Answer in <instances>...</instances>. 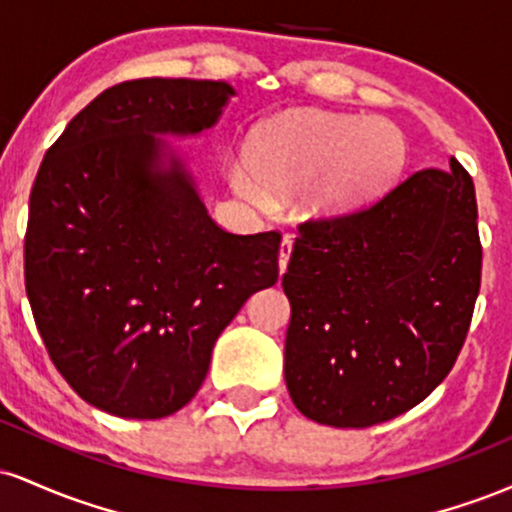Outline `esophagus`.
Returning a JSON list of instances; mask_svg holds the SVG:
<instances>
[{
	"instance_id": "esophagus-1",
	"label": "esophagus",
	"mask_w": 512,
	"mask_h": 512,
	"mask_svg": "<svg viewBox=\"0 0 512 512\" xmlns=\"http://www.w3.org/2000/svg\"><path fill=\"white\" fill-rule=\"evenodd\" d=\"M291 250H293V238L284 236V240H281V248H279V269H281V272H286V264H289Z\"/></svg>"
}]
</instances>
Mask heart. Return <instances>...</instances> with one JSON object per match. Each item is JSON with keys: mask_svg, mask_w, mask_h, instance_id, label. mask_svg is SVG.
<instances>
[{"mask_svg": "<svg viewBox=\"0 0 512 512\" xmlns=\"http://www.w3.org/2000/svg\"><path fill=\"white\" fill-rule=\"evenodd\" d=\"M404 163V137L387 120L325 110H296L252 132L245 166L231 168L240 195L305 185V209L320 216L361 207L392 182Z\"/></svg>", "mask_w": 512, "mask_h": 512, "instance_id": "heart-1", "label": "heart"}]
</instances>
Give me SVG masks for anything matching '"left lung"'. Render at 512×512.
Returning <instances> with one entry per match:
<instances>
[{
  "instance_id": "1",
  "label": "left lung",
  "mask_w": 512,
  "mask_h": 512,
  "mask_svg": "<svg viewBox=\"0 0 512 512\" xmlns=\"http://www.w3.org/2000/svg\"><path fill=\"white\" fill-rule=\"evenodd\" d=\"M281 286L284 378L317 424L366 428L431 395L455 366L481 286L474 182L457 158L368 207L298 226Z\"/></svg>"
}]
</instances>
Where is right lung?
I'll return each mask as SVG.
<instances>
[{
  "label": "right lung",
  "mask_w": 512,
  "mask_h": 512,
  "mask_svg": "<svg viewBox=\"0 0 512 512\" xmlns=\"http://www.w3.org/2000/svg\"><path fill=\"white\" fill-rule=\"evenodd\" d=\"M233 93L223 81H122L69 122L35 175L28 303L62 378L108 414L185 407L219 334L279 279L281 233L216 226L156 137L209 129Z\"/></svg>",
  "instance_id": "add662e5"
}]
</instances>
